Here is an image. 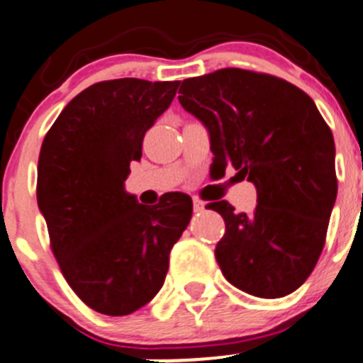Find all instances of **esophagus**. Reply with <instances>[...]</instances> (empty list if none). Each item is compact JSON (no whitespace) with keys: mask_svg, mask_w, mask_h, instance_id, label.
I'll use <instances>...</instances> for the list:
<instances>
[{"mask_svg":"<svg viewBox=\"0 0 363 363\" xmlns=\"http://www.w3.org/2000/svg\"><path fill=\"white\" fill-rule=\"evenodd\" d=\"M192 207H194V212H201L205 208V203L199 198L192 199Z\"/></svg>","mask_w":363,"mask_h":363,"instance_id":"1","label":"esophagus"}]
</instances>
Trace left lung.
<instances>
[{"label":"left lung","mask_w":363,"mask_h":363,"mask_svg":"<svg viewBox=\"0 0 363 363\" xmlns=\"http://www.w3.org/2000/svg\"><path fill=\"white\" fill-rule=\"evenodd\" d=\"M179 93L208 129L216 174L232 165L257 189L252 216L207 205L225 219L223 275L255 297L291 294L320 257L337 199L333 133L308 93L268 73L223 68L185 79Z\"/></svg>","instance_id":"obj_1"}]
</instances>
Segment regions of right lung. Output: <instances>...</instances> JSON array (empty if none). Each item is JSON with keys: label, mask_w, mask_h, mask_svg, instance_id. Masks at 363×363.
Listing matches in <instances>:
<instances>
[{"label": "right lung", "mask_w": 363, "mask_h": 363, "mask_svg": "<svg viewBox=\"0 0 363 363\" xmlns=\"http://www.w3.org/2000/svg\"><path fill=\"white\" fill-rule=\"evenodd\" d=\"M179 81L113 79L73 99L46 133L38 205L50 248L77 297L124 317L160 291L169 254L192 216V199L169 192L155 207L124 191L145 131L171 106Z\"/></svg>", "instance_id": "obj_1"}]
</instances>
